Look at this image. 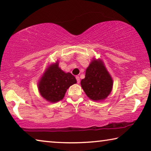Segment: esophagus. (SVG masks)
I'll return each mask as SVG.
<instances>
[{"mask_svg": "<svg viewBox=\"0 0 151 151\" xmlns=\"http://www.w3.org/2000/svg\"><path fill=\"white\" fill-rule=\"evenodd\" d=\"M76 80H77V82H78V83H80V77H79V76H76Z\"/></svg>", "mask_w": 151, "mask_h": 151, "instance_id": "obj_1", "label": "esophagus"}]
</instances>
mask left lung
Instances as JSON below:
<instances>
[{"mask_svg":"<svg viewBox=\"0 0 151 151\" xmlns=\"http://www.w3.org/2000/svg\"><path fill=\"white\" fill-rule=\"evenodd\" d=\"M112 79L102 61L93 60L86 69L81 86L89 98L94 101L107 98L112 91Z\"/></svg>","mask_w":151,"mask_h":151,"instance_id":"1","label":"left lung"}]
</instances>
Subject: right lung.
Returning <instances> with one entry per match:
<instances>
[{
    "label": "right lung",
    "mask_w": 151,
    "mask_h": 151,
    "mask_svg": "<svg viewBox=\"0 0 151 151\" xmlns=\"http://www.w3.org/2000/svg\"><path fill=\"white\" fill-rule=\"evenodd\" d=\"M77 82L70 73H65L58 66V63L50 65L39 83V90L43 98L51 102L62 100L70 86Z\"/></svg>",
    "instance_id": "obj_1"
}]
</instances>
